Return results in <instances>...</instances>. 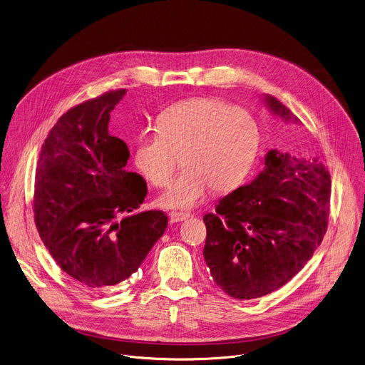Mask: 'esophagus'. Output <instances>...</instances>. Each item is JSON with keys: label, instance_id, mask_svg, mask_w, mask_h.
I'll return each mask as SVG.
<instances>
[{"label": "esophagus", "instance_id": "obj_1", "mask_svg": "<svg viewBox=\"0 0 365 365\" xmlns=\"http://www.w3.org/2000/svg\"><path fill=\"white\" fill-rule=\"evenodd\" d=\"M190 217L189 213H180V212H172L169 215V222L173 224V222H180V221H185Z\"/></svg>", "mask_w": 365, "mask_h": 365}]
</instances>
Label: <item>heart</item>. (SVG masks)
Here are the masks:
<instances>
[{
  "label": "heart",
  "instance_id": "b5f03b06",
  "mask_svg": "<svg viewBox=\"0 0 365 365\" xmlns=\"http://www.w3.org/2000/svg\"><path fill=\"white\" fill-rule=\"evenodd\" d=\"M158 130L137 137L134 163L150 185L163 187L182 155L183 172L158 199L165 209H193L210 189L231 192L248 175L259 148L255 120L219 98L172 106L159 118Z\"/></svg>",
  "mask_w": 365,
  "mask_h": 365
}]
</instances>
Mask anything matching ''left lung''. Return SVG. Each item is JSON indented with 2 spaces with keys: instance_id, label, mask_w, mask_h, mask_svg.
Returning a JSON list of instances; mask_svg holds the SVG:
<instances>
[{
  "instance_id": "obj_1",
  "label": "left lung",
  "mask_w": 365,
  "mask_h": 365,
  "mask_svg": "<svg viewBox=\"0 0 365 365\" xmlns=\"http://www.w3.org/2000/svg\"><path fill=\"white\" fill-rule=\"evenodd\" d=\"M264 101L287 123H299L275 97L265 96ZM330 185L329 170L317 159L271 149L264 170L203 217V255L220 288L247 300L288 284L326 234Z\"/></svg>"
}]
</instances>
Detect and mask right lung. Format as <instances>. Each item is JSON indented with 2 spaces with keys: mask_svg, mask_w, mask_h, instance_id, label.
Segmentation results:
<instances>
[{
  "mask_svg": "<svg viewBox=\"0 0 365 365\" xmlns=\"http://www.w3.org/2000/svg\"><path fill=\"white\" fill-rule=\"evenodd\" d=\"M125 93L108 91L65 113L36 165L39 235L56 264L90 291L128 279L168 227L163 212L138 210L146 182L125 170L128 146L108 134L110 113Z\"/></svg>",
  "mask_w": 365,
  "mask_h": 365,
  "instance_id": "right-lung-1",
  "label": "right lung"
}]
</instances>
